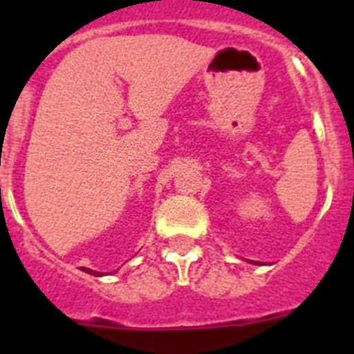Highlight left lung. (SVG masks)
<instances>
[{
	"label": "left lung",
	"instance_id": "obj_1",
	"mask_svg": "<svg viewBox=\"0 0 354 354\" xmlns=\"http://www.w3.org/2000/svg\"><path fill=\"white\" fill-rule=\"evenodd\" d=\"M248 262H252V264H255V266H262V264H264V262H255V261H248Z\"/></svg>",
	"mask_w": 354,
	"mask_h": 354
}]
</instances>
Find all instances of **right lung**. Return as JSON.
Segmentation results:
<instances>
[{"label":"right lung","mask_w":354,"mask_h":354,"mask_svg":"<svg viewBox=\"0 0 354 354\" xmlns=\"http://www.w3.org/2000/svg\"><path fill=\"white\" fill-rule=\"evenodd\" d=\"M81 271H84V273H88V274H93V277H102L101 271H92V270H88V268H81Z\"/></svg>","instance_id":"add662e5"}]
</instances>
